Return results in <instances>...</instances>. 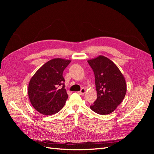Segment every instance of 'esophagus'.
Listing matches in <instances>:
<instances>
[{"mask_svg": "<svg viewBox=\"0 0 154 154\" xmlns=\"http://www.w3.org/2000/svg\"><path fill=\"white\" fill-rule=\"evenodd\" d=\"M85 92H86L85 88H82V89H81V91L78 92V93H79V94H81V95H83V94H85Z\"/></svg>", "mask_w": 154, "mask_h": 154, "instance_id": "obj_1", "label": "esophagus"}]
</instances>
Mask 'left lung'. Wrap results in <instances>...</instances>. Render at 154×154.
I'll list each match as a JSON object with an SVG mask.
<instances>
[{
	"mask_svg": "<svg viewBox=\"0 0 154 154\" xmlns=\"http://www.w3.org/2000/svg\"><path fill=\"white\" fill-rule=\"evenodd\" d=\"M95 76L97 99L90 108L97 114H109L114 112L123 100L127 84L116 65L104 56L88 60Z\"/></svg>",
	"mask_w": 154,
	"mask_h": 154,
	"instance_id": "8db88e82",
	"label": "left lung"
}]
</instances>
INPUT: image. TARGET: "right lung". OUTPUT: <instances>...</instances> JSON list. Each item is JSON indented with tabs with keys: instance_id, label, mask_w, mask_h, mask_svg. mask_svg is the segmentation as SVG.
<instances>
[{
	"instance_id": "right-lung-1",
	"label": "right lung",
	"mask_w": 154,
	"mask_h": 154,
	"mask_svg": "<svg viewBox=\"0 0 154 154\" xmlns=\"http://www.w3.org/2000/svg\"><path fill=\"white\" fill-rule=\"evenodd\" d=\"M70 60L54 58L44 64L31 78L28 96L34 109L44 115L61 110L68 98L63 77Z\"/></svg>"
}]
</instances>
